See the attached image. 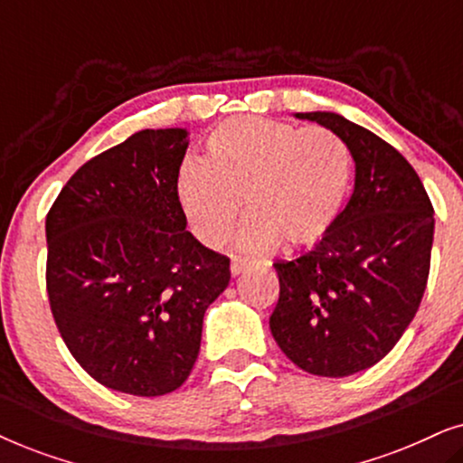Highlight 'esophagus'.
Wrapping results in <instances>:
<instances>
[{"mask_svg": "<svg viewBox=\"0 0 463 463\" xmlns=\"http://www.w3.org/2000/svg\"><path fill=\"white\" fill-rule=\"evenodd\" d=\"M246 268H250L249 259H242V257H233V259H232V274H233V276L242 274V271H244Z\"/></svg>", "mask_w": 463, "mask_h": 463, "instance_id": "34e87169", "label": "esophagus"}]
</instances>
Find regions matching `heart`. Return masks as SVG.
I'll return each instance as SVG.
<instances>
[{
  "label": "heart",
  "instance_id": "1",
  "mask_svg": "<svg viewBox=\"0 0 463 463\" xmlns=\"http://www.w3.org/2000/svg\"><path fill=\"white\" fill-rule=\"evenodd\" d=\"M352 151L322 126L297 128L238 116L206 138L204 162L187 157L175 194L195 238L219 246L232 236L240 202L250 217L244 246L268 250L314 246L333 230L352 189Z\"/></svg>",
  "mask_w": 463,
  "mask_h": 463
}]
</instances>
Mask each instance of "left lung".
I'll return each mask as SVG.
<instances>
[{
  "mask_svg": "<svg viewBox=\"0 0 463 463\" xmlns=\"http://www.w3.org/2000/svg\"><path fill=\"white\" fill-rule=\"evenodd\" d=\"M345 141L354 194L331 232L293 261H278L269 316L288 360L320 377L377 364L420 309L430 274L434 208L413 166L383 138L339 113H297Z\"/></svg>",
  "mask_w": 463,
  "mask_h": 463,
  "instance_id": "8db88e82",
  "label": "left lung"
}]
</instances>
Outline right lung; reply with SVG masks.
Masks as SVG:
<instances>
[{
    "mask_svg": "<svg viewBox=\"0 0 463 463\" xmlns=\"http://www.w3.org/2000/svg\"><path fill=\"white\" fill-rule=\"evenodd\" d=\"M185 128L135 132L78 168L46 217V290L92 379L132 396L185 383L230 259L187 232L175 179Z\"/></svg>",
    "mask_w": 463,
    "mask_h": 463,
    "instance_id": "right-lung-1",
    "label": "right lung"
}]
</instances>
